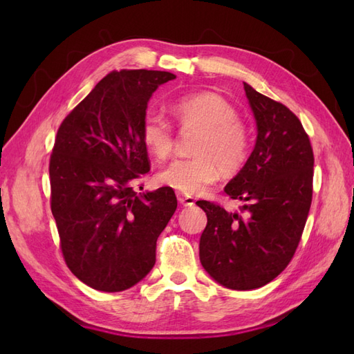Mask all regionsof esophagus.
I'll return each instance as SVG.
<instances>
[{
    "mask_svg": "<svg viewBox=\"0 0 354 354\" xmlns=\"http://www.w3.org/2000/svg\"><path fill=\"white\" fill-rule=\"evenodd\" d=\"M177 199H178V202H180L183 207H192V205H195V198H192V196H189V195L178 194V195H177Z\"/></svg>",
    "mask_w": 354,
    "mask_h": 354,
    "instance_id": "34e87169",
    "label": "esophagus"
}]
</instances>
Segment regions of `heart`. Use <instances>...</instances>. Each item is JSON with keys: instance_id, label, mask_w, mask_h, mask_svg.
I'll return each instance as SVG.
<instances>
[{"instance_id": "obj_1", "label": "heart", "mask_w": 354, "mask_h": 354, "mask_svg": "<svg viewBox=\"0 0 354 354\" xmlns=\"http://www.w3.org/2000/svg\"><path fill=\"white\" fill-rule=\"evenodd\" d=\"M171 113L181 128H196L190 158H177L158 173V183L183 195H198L220 176L243 168L251 152L250 130L238 111L217 93H194L176 99ZM142 142L158 159L174 147V127L159 112H147L140 125Z\"/></svg>"}]
</instances>
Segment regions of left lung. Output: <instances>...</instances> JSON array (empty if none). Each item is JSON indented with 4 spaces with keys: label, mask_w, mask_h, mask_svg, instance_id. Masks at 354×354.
<instances>
[{
    "label": "left lung",
    "mask_w": 354,
    "mask_h": 354,
    "mask_svg": "<svg viewBox=\"0 0 354 354\" xmlns=\"http://www.w3.org/2000/svg\"><path fill=\"white\" fill-rule=\"evenodd\" d=\"M257 121L251 156L224 192L242 201L239 212L198 201L207 212L199 259L209 276L238 291L272 282L291 263L313 196V149L285 104L243 82Z\"/></svg>",
    "instance_id": "8db88e82"
}]
</instances>
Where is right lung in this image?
Masks as SVG:
<instances>
[{
    "label": "right lung",
    "mask_w": 354,
    "mask_h": 354,
    "mask_svg": "<svg viewBox=\"0 0 354 354\" xmlns=\"http://www.w3.org/2000/svg\"><path fill=\"white\" fill-rule=\"evenodd\" d=\"M174 78L162 71H113L57 130L48 171L60 250L69 270L97 291H124L152 270L158 236L177 208L173 189L134 190L151 171L140 136L147 102Z\"/></svg>",
    "instance_id": "1"
}]
</instances>
